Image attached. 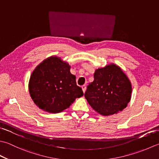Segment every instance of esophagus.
<instances>
[{"label": "esophagus", "mask_w": 159, "mask_h": 159, "mask_svg": "<svg viewBox=\"0 0 159 159\" xmlns=\"http://www.w3.org/2000/svg\"><path fill=\"white\" fill-rule=\"evenodd\" d=\"M81 88H82V89H83V93H85V90H86V86H85V85H82V86H81Z\"/></svg>", "instance_id": "obj_1"}]
</instances>
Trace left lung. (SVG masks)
Masks as SVG:
<instances>
[{"label": "left lung", "instance_id": "obj_1", "mask_svg": "<svg viewBox=\"0 0 159 159\" xmlns=\"http://www.w3.org/2000/svg\"><path fill=\"white\" fill-rule=\"evenodd\" d=\"M85 97L94 110L102 116L117 114L130 101L132 84L121 68L111 63L95 70Z\"/></svg>", "mask_w": 159, "mask_h": 159}]
</instances>
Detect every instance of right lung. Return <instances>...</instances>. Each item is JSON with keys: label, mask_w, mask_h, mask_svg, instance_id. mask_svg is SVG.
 I'll list each match as a JSON object with an SVG mask.
<instances>
[{"label": "right lung", "mask_w": 159, "mask_h": 159, "mask_svg": "<svg viewBox=\"0 0 159 159\" xmlns=\"http://www.w3.org/2000/svg\"><path fill=\"white\" fill-rule=\"evenodd\" d=\"M29 92L34 102L40 110L59 113L69 107L76 98L83 96L76 85L70 66L61 58L50 57L33 71L29 81Z\"/></svg>", "instance_id": "1"}]
</instances>
